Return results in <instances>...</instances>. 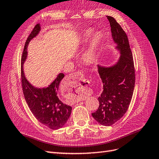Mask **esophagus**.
I'll list each match as a JSON object with an SVG mask.
<instances>
[{
    "label": "esophagus",
    "instance_id": "1",
    "mask_svg": "<svg viewBox=\"0 0 159 159\" xmlns=\"http://www.w3.org/2000/svg\"><path fill=\"white\" fill-rule=\"evenodd\" d=\"M82 78L83 74L81 72H76L70 75L66 79V86L67 89H70L71 90H72V88H74L75 91L76 92L81 91L84 89V86L81 85V86L78 87L77 85H78V83ZM81 99H82V98H81Z\"/></svg>",
    "mask_w": 159,
    "mask_h": 159
}]
</instances>
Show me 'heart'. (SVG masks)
<instances>
[{"mask_svg":"<svg viewBox=\"0 0 159 159\" xmlns=\"http://www.w3.org/2000/svg\"><path fill=\"white\" fill-rule=\"evenodd\" d=\"M92 31L91 29H88L85 31L81 35V41L85 42L88 38L91 36ZM101 35L99 33H94L89 41V44L86 51L83 53L82 59L84 61L88 64L93 63L96 59V52L98 47L100 43Z\"/></svg>","mask_w":159,"mask_h":159,"instance_id":"heart-1","label":"heart"}]
</instances>
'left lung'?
I'll return each instance as SVG.
<instances>
[{"label":"left lung","instance_id":"8db88e82","mask_svg":"<svg viewBox=\"0 0 159 159\" xmlns=\"http://www.w3.org/2000/svg\"><path fill=\"white\" fill-rule=\"evenodd\" d=\"M111 37L120 57L110 66H98V71L103 83V91L98 97L100 105L92 114L96 120L103 126H111L126 112L132 100L135 84L134 61L129 41L114 18L107 16Z\"/></svg>","mask_w":159,"mask_h":159}]
</instances>
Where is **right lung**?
Wrapping results in <instances>:
<instances>
[{"instance_id":"right-lung-1","label":"right lung","mask_w":159,"mask_h":159,"mask_svg":"<svg viewBox=\"0 0 159 159\" xmlns=\"http://www.w3.org/2000/svg\"><path fill=\"white\" fill-rule=\"evenodd\" d=\"M41 31V25L37 24L28 37L21 58V79L24 96L29 109L37 120L52 130L62 128L69 119L72 108L60 99L58 89L60 82L64 78L63 73L48 86L37 88L34 86L25 77L23 65L27 58V48L29 42L36 37Z\"/></svg>"}]
</instances>
